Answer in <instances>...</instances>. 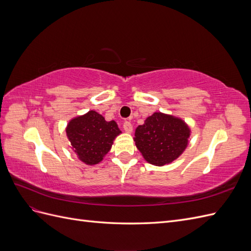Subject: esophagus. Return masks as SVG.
Wrapping results in <instances>:
<instances>
[{
    "label": "esophagus",
    "mask_w": 251,
    "mask_h": 251,
    "mask_svg": "<svg viewBox=\"0 0 251 251\" xmlns=\"http://www.w3.org/2000/svg\"><path fill=\"white\" fill-rule=\"evenodd\" d=\"M124 130L126 133H131L133 131V126H132L130 121H125V123H124Z\"/></svg>",
    "instance_id": "esophagus-1"
}]
</instances>
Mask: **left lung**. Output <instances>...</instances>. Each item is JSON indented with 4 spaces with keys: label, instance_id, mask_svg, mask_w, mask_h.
Segmentation results:
<instances>
[{
    "label": "left lung",
    "instance_id": "8db88e82",
    "mask_svg": "<svg viewBox=\"0 0 251 251\" xmlns=\"http://www.w3.org/2000/svg\"><path fill=\"white\" fill-rule=\"evenodd\" d=\"M189 128L181 119L154 113L136 128V147L146 160L162 166L177 159L187 146Z\"/></svg>",
    "mask_w": 251,
    "mask_h": 251
}]
</instances>
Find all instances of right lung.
<instances>
[{"instance_id": "1", "label": "right lung", "mask_w": 251, "mask_h": 251, "mask_svg": "<svg viewBox=\"0 0 251 251\" xmlns=\"http://www.w3.org/2000/svg\"><path fill=\"white\" fill-rule=\"evenodd\" d=\"M66 132L80 160L91 165L102 160L113 140L121 133L115 121L108 123L95 111L72 119Z\"/></svg>"}]
</instances>
